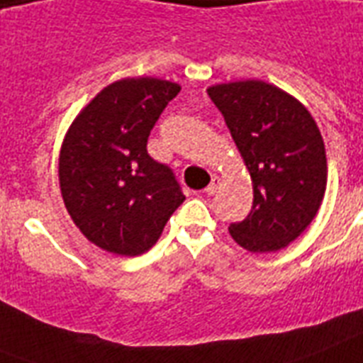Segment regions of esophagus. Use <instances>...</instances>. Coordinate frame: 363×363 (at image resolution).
Instances as JSON below:
<instances>
[{"label":"esophagus","instance_id":"obj_1","mask_svg":"<svg viewBox=\"0 0 363 363\" xmlns=\"http://www.w3.org/2000/svg\"><path fill=\"white\" fill-rule=\"evenodd\" d=\"M220 177H212V181H211V184H208L207 188H205V194H207V196H212V194H216V190L218 188H220Z\"/></svg>","mask_w":363,"mask_h":363}]
</instances>
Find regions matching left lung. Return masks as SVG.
I'll use <instances>...</instances> for the list:
<instances>
[{"mask_svg": "<svg viewBox=\"0 0 363 363\" xmlns=\"http://www.w3.org/2000/svg\"><path fill=\"white\" fill-rule=\"evenodd\" d=\"M207 93L252 177V211L229 233L252 253L278 252L304 233L325 197L319 126L302 102L261 79L212 85Z\"/></svg>", "mask_w": 363, "mask_h": 363, "instance_id": "8db88e82", "label": "left lung"}]
</instances>
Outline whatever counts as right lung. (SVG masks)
I'll return each mask as SVG.
<instances>
[{
  "instance_id": "right-lung-1",
  "label": "right lung",
  "mask_w": 363,
  "mask_h": 363,
  "mask_svg": "<svg viewBox=\"0 0 363 363\" xmlns=\"http://www.w3.org/2000/svg\"><path fill=\"white\" fill-rule=\"evenodd\" d=\"M181 85L123 78L100 91L65 134L59 188L76 228L99 248L134 257L149 252L184 196L147 140Z\"/></svg>"
}]
</instances>
